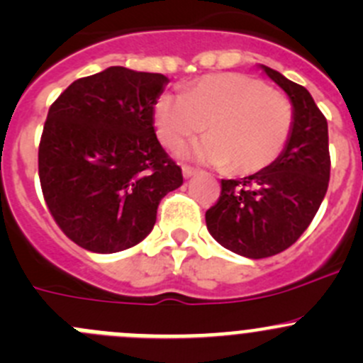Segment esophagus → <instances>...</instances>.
Instances as JSON below:
<instances>
[{
    "instance_id": "1",
    "label": "esophagus",
    "mask_w": 363,
    "mask_h": 363,
    "mask_svg": "<svg viewBox=\"0 0 363 363\" xmlns=\"http://www.w3.org/2000/svg\"><path fill=\"white\" fill-rule=\"evenodd\" d=\"M196 174H199V168L188 167V164H184V167H182V175H184V179L193 177V175H196Z\"/></svg>"
}]
</instances>
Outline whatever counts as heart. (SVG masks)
I'll list each match as a JSON object with an SVG mask.
<instances>
[{
    "label": "heart",
    "mask_w": 363,
    "mask_h": 363,
    "mask_svg": "<svg viewBox=\"0 0 363 363\" xmlns=\"http://www.w3.org/2000/svg\"><path fill=\"white\" fill-rule=\"evenodd\" d=\"M295 113L284 94L240 73L202 77L182 94H161L155 128L164 147L177 151L207 130L191 158L251 175L270 167L291 137Z\"/></svg>",
    "instance_id": "b5f03b06"
}]
</instances>
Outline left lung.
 <instances>
[{"label": "left lung", "mask_w": 363, "mask_h": 363, "mask_svg": "<svg viewBox=\"0 0 363 363\" xmlns=\"http://www.w3.org/2000/svg\"><path fill=\"white\" fill-rule=\"evenodd\" d=\"M288 94L295 123L270 167L244 179H223L218 203L205 212L207 230L223 247L246 258L288 250L306 232L330 179L328 124L303 86L259 65Z\"/></svg>", "instance_id": "1"}]
</instances>
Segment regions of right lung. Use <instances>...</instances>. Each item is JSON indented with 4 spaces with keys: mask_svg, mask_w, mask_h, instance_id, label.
Segmentation results:
<instances>
[{
    "mask_svg": "<svg viewBox=\"0 0 363 363\" xmlns=\"http://www.w3.org/2000/svg\"><path fill=\"white\" fill-rule=\"evenodd\" d=\"M168 79L111 67L69 84L50 105L38 147L43 199L65 235L111 255L151 233L182 172L156 138Z\"/></svg>",
    "mask_w": 363,
    "mask_h": 363,
    "instance_id": "add662e5",
    "label": "right lung"
}]
</instances>
